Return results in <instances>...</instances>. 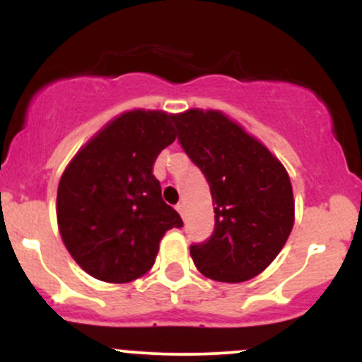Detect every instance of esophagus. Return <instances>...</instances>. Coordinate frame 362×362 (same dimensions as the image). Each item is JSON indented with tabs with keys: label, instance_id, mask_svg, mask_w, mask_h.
Segmentation results:
<instances>
[{
	"label": "esophagus",
	"instance_id": "obj_1",
	"mask_svg": "<svg viewBox=\"0 0 362 362\" xmlns=\"http://www.w3.org/2000/svg\"><path fill=\"white\" fill-rule=\"evenodd\" d=\"M175 209L178 211V213H180L182 218H184V204H182V202H178V204L175 206Z\"/></svg>",
	"mask_w": 362,
	"mask_h": 362
}]
</instances>
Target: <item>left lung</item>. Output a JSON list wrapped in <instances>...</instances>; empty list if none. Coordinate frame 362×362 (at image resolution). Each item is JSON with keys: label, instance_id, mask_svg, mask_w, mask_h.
<instances>
[{"label": "left lung", "instance_id": "1", "mask_svg": "<svg viewBox=\"0 0 362 362\" xmlns=\"http://www.w3.org/2000/svg\"><path fill=\"white\" fill-rule=\"evenodd\" d=\"M173 122L182 148L204 173L213 195V235L190 245L195 267L219 282L252 279L276 259L293 230L288 172L221 112L190 109Z\"/></svg>", "mask_w": 362, "mask_h": 362}]
</instances>
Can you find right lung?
Here are the masks:
<instances>
[{"label":"right lung","instance_id":"1","mask_svg":"<svg viewBox=\"0 0 362 362\" xmlns=\"http://www.w3.org/2000/svg\"><path fill=\"white\" fill-rule=\"evenodd\" d=\"M175 115L131 110L83 146L57 187V224L85 272L105 282L134 281L153 267L160 240L184 226L161 199L153 165L177 138Z\"/></svg>","mask_w":362,"mask_h":362}]
</instances>
